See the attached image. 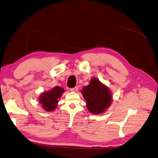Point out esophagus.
<instances>
[{
    "label": "esophagus",
    "instance_id": "1",
    "mask_svg": "<svg viewBox=\"0 0 158 158\" xmlns=\"http://www.w3.org/2000/svg\"><path fill=\"white\" fill-rule=\"evenodd\" d=\"M78 89H79L78 87H75V88L70 89V91L73 92H77V90H78Z\"/></svg>",
    "mask_w": 158,
    "mask_h": 158
}]
</instances>
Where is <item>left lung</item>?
<instances>
[{"label":"left lung","instance_id":"1","mask_svg":"<svg viewBox=\"0 0 158 158\" xmlns=\"http://www.w3.org/2000/svg\"><path fill=\"white\" fill-rule=\"evenodd\" d=\"M81 92L87 102V108L92 114L99 115L106 112L112 104L110 89L96 77L91 79L89 85L83 87Z\"/></svg>","mask_w":158,"mask_h":158}]
</instances>
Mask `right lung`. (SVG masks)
<instances>
[{
	"instance_id": "obj_1",
	"label": "right lung",
	"mask_w": 158,
	"mask_h": 158,
	"mask_svg": "<svg viewBox=\"0 0 158 158\" xmlns=\"http://www.w3.org/2000/svg\"><path fill=\"white\" fill-rule=\"evenodd\" d=\"M64 92V89L62 87L56 86L48 91L41 93L38 98L39 102L41 104L42 108L45 111H53L56 109L58 99L61 98L62 94Z\"/></svg>"
}]
</instances>
